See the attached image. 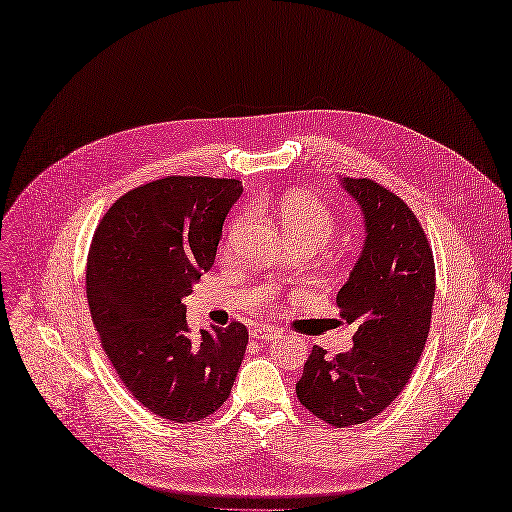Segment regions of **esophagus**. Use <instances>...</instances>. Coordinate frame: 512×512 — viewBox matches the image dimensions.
I'll use <instances>...</instances> for the list:
<instances>
[{
    "instance_id": "obj_1",
    "label": "esophagus",
    "mask_w": 512,
    "mask_h": 512,
    "mask_svg": "<svg viewBox=\"0 0 512 512\" xmlns=\"http://www.w3.org/2000/svg\"><path fill=\"white\" fill-rule=\"evenodd\" d=\"M277 337H281V330L275 326H256L252 330V339H258V341H273Z\"/></svg>"
}]
</instances>
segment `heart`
Segmentation results:
<instances>
[{
  "instance_id": "heart-1",
  "label": "heart",
  "mask_w": 512,
  "mask_h": 512,
  "mask_svg": "<svg viewBox=\"0 0 512 512\" xmlns=\"http://www.w3.org/2000/svg\"><path fill=\"white\" fill-rule=\"evenodd\" d=\"M277 214L281 224H284L290 239L294 237H313L320 243H326L334 231V218L328 205L320 199H315L307 192H288L279 201ZM243 216H237L226 231V241L231 243L239 231Z\"/></svg>"
}]
</instances>
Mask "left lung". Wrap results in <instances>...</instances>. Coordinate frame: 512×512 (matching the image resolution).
I'll list each match as a JSON object with an SVG mask.
<instances>
[{"instance_id":"obj_1","label":"left lung","mask_w":512,"mask_h":512,"mask_svg":"<svg viewBox=\"0 0 512 512\" xmlns=\"http://www.w3.org/2000/svg\"><path fill=\"white\" fill-rule=\"evenodd\" d=\"M364 214L366 241L337 294L354 347L334 358L313 345L296 396L332 428H349L390 407L426 347L436 269L430 241L411 207L368 178H343Z\"/></svg>"}]
</instances>
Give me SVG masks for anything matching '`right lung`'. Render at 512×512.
<instances>
[{"label":"right lung","instance_id":"1","mask_svg":"<svg viewBox=\"0 0 512 512\" xmlns=\"http://www.w3.org/2000/svg\"><path fill=\"white\" fill-rule=\"evenodd\" d=\"M239 180L167 175L122 195L99 222L86 298L101 347L142 407L173 424L226 402L248 345L231 322L192 334L182 298L211 269Z\"/></svg>","mask_w":512,"mask_h":512}]
</instances>
